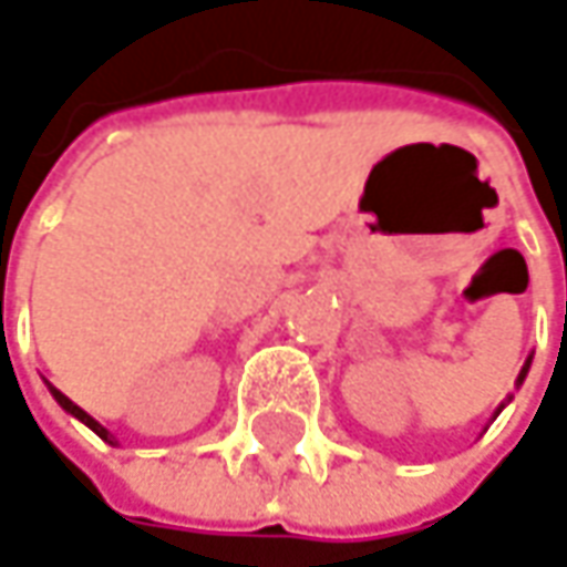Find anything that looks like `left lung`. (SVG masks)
Returning a JSON list of instances; mask_svg holds the SVG:
<instances>
[{
  "mask_svg": "<svg viewBox=\"0 0 567 567\" xmlns=\"http://www.w3.org/2000/svg\"><path fill=\"white\" fill-rule=\"evenodd\" d=\"M528 368H532V354L525 358V364H522V371H518V378H515V388H522V381H525V374H528ZM509 400H512V396H506V400H503V403L496 406V413H493V416H499V413H503V406H506Z\"/></svg>",
  "mask_w": 567,
  "mask_h": 567,
  "instance_id": "left-lung-1",
  "label": "left lung"
}]
</instances>
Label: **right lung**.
<instances>
[{"instance_id": "right-lung-1", "label": "right lung", "mask_w": 567, "mask_h": 567, "mask_svg": "<svg viewBox=\"0 0 567 567\" xmlns=\"http://www.w3.org/2000/svg\"><path fill=\"white\" fill-rule=\"evenodd\" d=\"M49 391H52V396H55L58 406H61L64 413H71L74 420H81V423H84L87 430H94V433H97V436H101L104 443H111V446H117V440H114V433H111V430H104V426H101V423H97V420H94L91 413H84V410H81L78 403H71V400H68V396L61 394L58 388H52V384H49Z\"/></svg>"}]
</instances>
